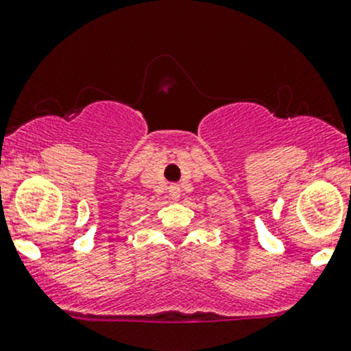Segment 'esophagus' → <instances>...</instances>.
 <instances>
[{
  "mask_svg": "<svg viewBox=\"0 0 351 351\" xmlns=\"http://www.w3.org/2000/svg\"><path fill=\"white\" fill-rule=\"evenodd\" d=\"M180 192H182V190H180V185H171L169 186V195H171V198L173 200H176V198H180Z\"/></svg>",
  "mask_w": 351,
  "mask_h": 351,
  "instance_id": "obj_1",
  "label": "esophagus"
}]
</instances>
